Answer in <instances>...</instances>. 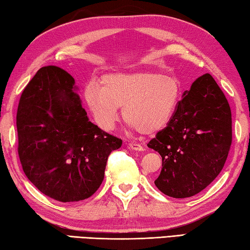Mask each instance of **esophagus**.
<instances>
[{"instance_id":"esophagus-1","label":"esophagus","mask_w":250,"mask_h":250,"mask_svg":"<svg viewBox=\"0 0 250 250\" xmlns=\"http://www.w3.org/2000/svg\"><path fill=\"white\" fill-rule=\"evenodd\" d=\"M128 146L130 147V149H132L134 151H143V150H145L143 146L140 145V143H137V142H130V143H128Z\"/></svg>"}]
</instances>
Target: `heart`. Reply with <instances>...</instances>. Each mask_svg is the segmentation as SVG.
Segmentation results:
<instances>
[{"label": "heart", "instance_id": "b5f03b06", "mask_svg": "<svg viewBox=\"0 0 250 250\" xmlns=\"http://www.w3.org/2000/svg\"><path fill=\"white\" fill-rule=\"evenodd\" d=\"M181 95L176 77L150 70L108 74L100 84L91 82L84 88V100L101 128H113L124 107L126 124L143 134L166 128Z\"/></svg>", "mask_w": 250, "mask_h": 250}]
</instances>
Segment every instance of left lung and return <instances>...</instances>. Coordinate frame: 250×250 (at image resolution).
Returning a JSON list of instances; mask_svg holds the SVG:
<instances>
[{"label": "left lung", "instance_id": "8db88e82", "mask_svg": "<svg viewBox=\"0 0 250 250\" xmlns=\"http://www.w3.org/2000/svg\"><path fill=\"white\" fill-rule=\"evenodd\" d=\"M231 137L229 104L214 78L204 74L184 91L168 125L147 143L162 156L155 186L175 198L200 193L221 173Z\"/></svg>", "mask_w": 250, "mask_h": 250}]
</instances>
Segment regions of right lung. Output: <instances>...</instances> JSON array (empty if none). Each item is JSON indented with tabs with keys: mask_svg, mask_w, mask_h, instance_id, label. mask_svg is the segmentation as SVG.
Masks as SVG:
<instances>
[{
	"mask_svg": "<svg viewBox=\"0 0 250 250\" xmlns=\"http://www.w3.org/2000/svg\"><path fill=\"white\" fill-rule=\"evenodd\" d=\"M74 84L61 67H42L24 88L16 113L25 175L65 203L86 200L99 188L109 154L122 145L89 121Z\"/></svg>",
	"mask_w": 250,
	"mask_h": 250,
	"instance_id": "add662e5",
	"label": "right lung"
}]
</instances>
